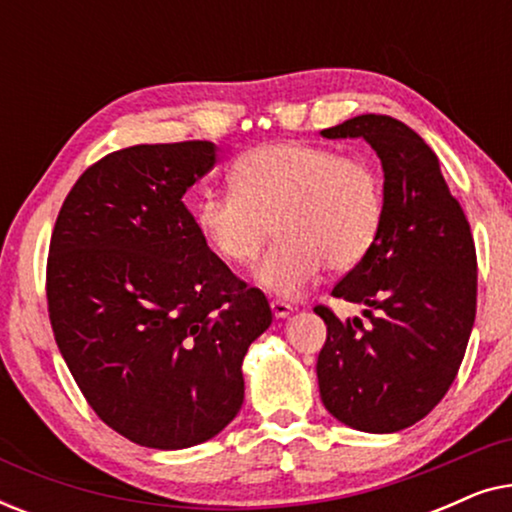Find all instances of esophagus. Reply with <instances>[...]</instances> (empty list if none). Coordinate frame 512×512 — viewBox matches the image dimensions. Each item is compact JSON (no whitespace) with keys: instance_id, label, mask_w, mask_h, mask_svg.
<instances>
[{"instance_id":"esophagus-1","label":"esophagus","mask_w":512,"mask_h":512,"mask_svg":"<svg viewBox=\"0 0 512 512\" xmlns=\"http://www.w3.org/2000/svg\"><path fill=\"white\" fill-rule=\"evenodd\" d=\"M270 307H272V314H275L277 319L289 317V314L293 312V305L291 303H284V300H272Z\"/></svg>"}]
</instances>
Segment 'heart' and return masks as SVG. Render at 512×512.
Segmentation results:
<instances>
[{
	"label": "heart",
	"instance_id": "obj_1",
	"mask_svg": "<svg viewBox=\"0 0 512 512\" xmlns=\"http://www.w3.org/2000/svg\"><path fill=\"white\" fill-rule=\"evenodd\" d=\"M384 212V179L368 158L282 139L242 153L228 191L195 200L193 223L212 254L235 268L254 261L272 223L277 240L254 279L272 296L298 298L326 263L356 268L375 247Z\"/></svg>",
	"mask_w": 512,
	"mask_h": 512
}]
</instances>
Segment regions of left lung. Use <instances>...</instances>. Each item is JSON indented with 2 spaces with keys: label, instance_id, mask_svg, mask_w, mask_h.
<instances>
[{
  "label": "left lung",
  "instance_id": "8db88e82",
  "mask_svg": "<svg viewBox=\"0 0 512 512\" xmlns=\"http://www.w3.org/2000/svg\"><path fill=\"white\" fill-rule=\"evenodd\" d=\"M321 135L366 139L382 160L387 200L375 247L331 291L366 305L370 324L314 307L326 321L321 401L352 429L394 433L429 415L459 373L478 296L471 226L436 153L405 123L363 114Z\"/></svg>",
  "mask_w": 512,
  "mask_h": 512
}]
</instances>
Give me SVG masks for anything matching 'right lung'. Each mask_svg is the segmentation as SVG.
<instances>
[{
	"instance_id": "right-lung-1",
	"label": "right lung",
	"mask_w": 512,
	"mask_h": 512,
	"mask_svg": "<svg viewBox=\"0 0 512 512\" xmlns=\"http://www.w3.org/2000/svg\"><path fill=\"white\" fill-rule=\"evenodd\" d=\"M214 163L198 139L109 153L76 179L48 247V317L69 373L104 424L156 450L233 422L244 354L272 321L184 205Z\"/></svg>"
}]
</instances>
